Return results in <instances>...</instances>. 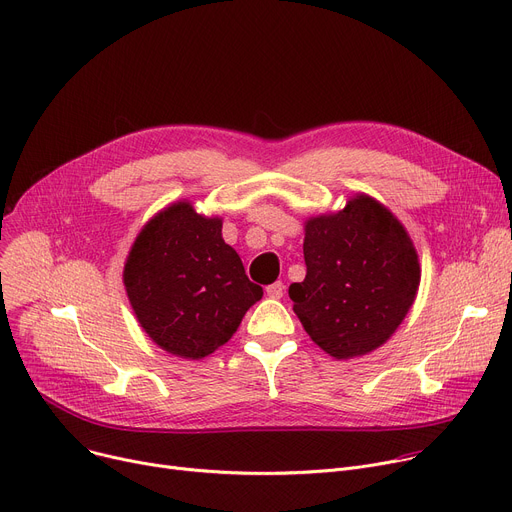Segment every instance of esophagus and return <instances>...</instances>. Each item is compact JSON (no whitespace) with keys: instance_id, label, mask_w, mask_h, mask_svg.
I'll return each mask as SVG.
<instances>
[{"instance_id":"esophagus-1","label":"esophagus","mask_w":512,"mask_h":512,"mask_svg":"<svg viewBox=\"0 0 512 512\" xmlns=\"http://www.w3.org/2000/svg\"><path fill=\"white\" fill-rule=\"evenodd\" d=\"M283 293H285V285H283L281 281H277V283H272V285L266 287V295H268L270 299H281Z\"/></svg>"}]
</instances>
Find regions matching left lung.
Here are the masks:
<instances>
[{"label": "left lung", "instance_id": "1", "mask_svg": "<svg viewBox=\"0 0 512 512\" xmlns=\"http://www.w3.org/2000/svg\"><path fill=\"white\" fill-rule=\"evenodd\" d=\"M307 274L289 287L309 338L338 361L385 344L404 322L420 262L406 227L369 194L305 221Z\"/></svg>", "mask_w": 512, "mask_h": 512}]
</instances>
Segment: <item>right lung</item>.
<instances>
[{
    "label": "right lung",
    "mask_w": 512,
    "mask_h": 512,
    "mask_svg": "<svg viewBox=\"0 0 512 512\" xmlns=\"http://www.w3.org/2000/svg\"><path fill=\"white\" fill-rule=\"evenodd\" d=\"M221 227V217L172 203L143 225L125 262L123 283L139 326L180 359L211 355L262 299Z\"/></svg>",
    "instance_id": "1"
}]
</instances>
